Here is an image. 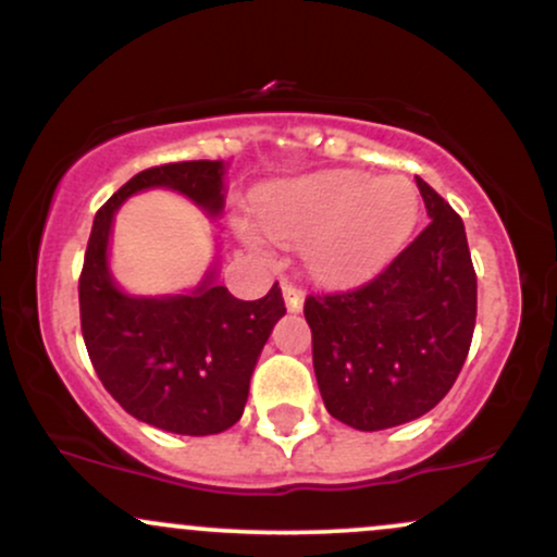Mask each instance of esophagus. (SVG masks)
<instances>
[{"label": "esophagus", "mask_w": 557, "mask_h": 557, "mask_svg": "<svg viewBox=\"0 0 557 557\" xmlns=\"http://www.w3.org/2000/svg\"><path fill=\"white\" fill-rule=\"evenodd\" d=\"M283 296H285V306L287 311H300L304 309V290L290 280H283Z\"/></svg>", "instance_id": "obj_1"}]
</instances>
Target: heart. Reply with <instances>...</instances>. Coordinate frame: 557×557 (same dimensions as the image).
<instances>
[{"label":"heart","instance_id":"1","mask_svg":"<svg viewBox=\"0 0 557 557\" xmlns=\"http://www.w3.org/2000/svg\"><path fill=\"white\" fill-rule=\"evenodd\" d=\"M274 240L304 246V261L324 283H354L387 264L411 238L419 194L400 175L327 172L287 183L259 203Z\"/></svg>","mask_w":557,"mask_h":557}]
</instances>
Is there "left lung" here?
<instances>
[{
	"mask_svg": "<svg viewBox=\"0 0 557 557\" xmlns=\"http://www.w3.org/2000/svg\"><path fill=\"white\" fill-rule=\"evenodd\" d=\"M417 185L430 225L369 283L304 304L324 406L361 432L432 411L474 337L476 272L463 220L432 185Z\"/></svg>",
	"mask_w": 557,
	"mask_h": 557,
	"instance_id": "obj_1",
	"label": "left lung"
}]
</instances>
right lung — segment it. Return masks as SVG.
Masks as SVG:
<instances>
[{
	"mask_svg": "<svg viewBox=\"0 0 557 557\" xmlns=\"http://www.w3.org/2000/svg\"><path fill=\"white\" fill-rule=\"evenodd\" d=\"M225 164L170 162L131 177L94 216L78 280L81 330L101 385L131 417L175 434L225 432L243 417L248 382L277 319L280 285L259 300H240L214 272L188 296L133 298L107 267L112 216L127 196L172 188L209 214L225 207Z\"/></svg>",
	"mask_w": 557,
	"mask_h": 557,
	"instance_id": "1",
	"label": "right lung"
}]
</instances>
